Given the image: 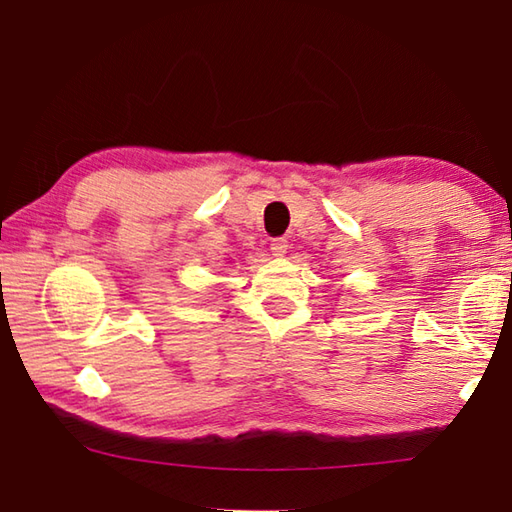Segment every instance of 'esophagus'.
<instances>
[{"label":"esophagus","instance_id":"esophagus-1","mask_svg":"<svg viewBox=\"0 0 512 512\" xmlns=\"http://www.w3.org/2000/svg\"><path fill=\"white\" fill-rule=\"evenodd\" d=\"M289 250V241L284 239V237H275L273 241H271V253L275 255V257H282L284 253H287Z\"/></svg>","mask_w":512,"mask_h":512}]
</instances>
